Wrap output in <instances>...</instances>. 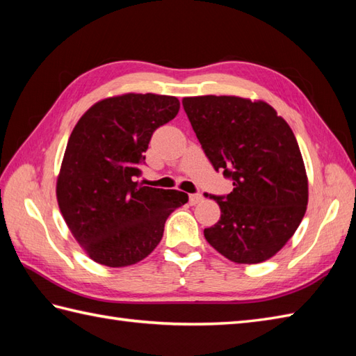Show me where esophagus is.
Here are the masks:
<instances>
[{
    "instance_id": "obj_1",
    "label": "esophagus",
    "mask_w": 356,
    "mask_h": 356,
    "mask_svg": "<svg viewBox=\"0 0 356 356\" xmlns=\"http://www.w3.org/2000/svg\"><path fill=\"white\" fill-rule=\"evenodd\" d=\"M202 200H203L202 194H190V203H191V205H197V203L202 202Z\"/></svg>"
}]
</instances>
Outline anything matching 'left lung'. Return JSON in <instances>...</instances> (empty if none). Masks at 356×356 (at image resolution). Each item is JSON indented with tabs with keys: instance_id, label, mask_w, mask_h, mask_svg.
Returning <instances> with one entry per match:
<instances>
[{
	"instance_id": "obj_1",
	"label": "left lung",
	"mask_w": 356,
	"mask_h": 356,
	"mask_svg": "<svg viewBox=\"0 0 356 356\" xmlns=\"http://www.w3.org/2000/svg\"><path fill=\"white\" fill-rule=\"evenodd\" d=\"M182 104L209 162L234 186L226 195H209L222 216L203 231L207 241L234 263L270 259L307 207V176L291 127L263 101L208 95Z\"/></svg>"
}]
</instances>
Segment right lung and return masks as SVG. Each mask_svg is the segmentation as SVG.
I'll return each mask as SVG.
<instances>
[{
	"label": "right lung",
	"instance_id": "obj_1",
	"mask_svg": "<svg viewBox=\"0 0 356 356\" xmlns=\"http://www.w3.org/2000/svg\"><path fill=\"white\" fill-rule=\"evenodd\" d=\"M177 97L136 95L96 102L73 128L56 197L73 237L96 263H138L162 240L165 222L188 194L138 182L151 136L176 118Z\"/></svg>",
	"mask_w": 356,
	"mask_h": 356
}]
</instances>
